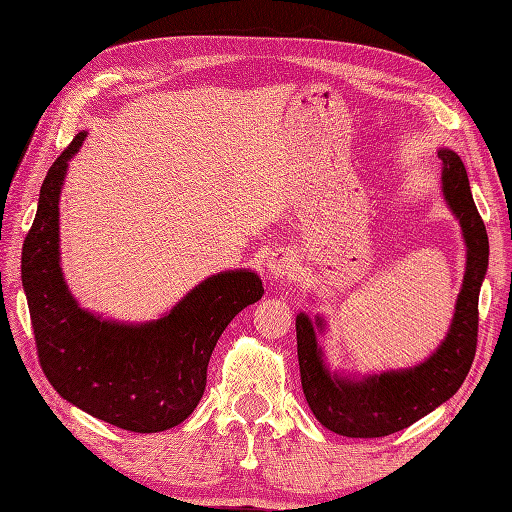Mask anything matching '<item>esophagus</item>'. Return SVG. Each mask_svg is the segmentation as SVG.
<instances>
[{
	"instance_id": "esophagus-1",
	"label": "esophagus",
	"mask_w": 512,
	"mask_h": 512,
	"mask_svg": "<svg viewBox=\"0 0 512 512\" xmlns=\"http://www.w3.org/2000/svg\"><path fill=\"white\" fill-rule=\"evenodd\" d=\"M266 268H268V274L272 279H283L290 274V261H287L285 253H272Z\"/></svg>"
}]
</instances>
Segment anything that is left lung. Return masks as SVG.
Masks as SVG:
<instances>
[{"label": "left lung", "mask_w": 512, "mask_h": 512, "mask_svg": "<svg viewBox=\"0 0 512 512\" xmlns=\"http://www.w3.org/2000/svg\"><path fill=\"white\" fill-rule=\"evenodd\" d=\"M439 157L445 201L461 222L467 242V270L450 333L435 355L417 368L368 376L355 383L329 374L311 320L305 313L296 318L300 383L309 409L322 426L342 437H387L411 426L454 396L476 357L478 296L489 266V238L461 157L450 149H441ZM318 326H322L320 320Z\"/></svg>", "instance_id": "8db88e82"}]
</instances>
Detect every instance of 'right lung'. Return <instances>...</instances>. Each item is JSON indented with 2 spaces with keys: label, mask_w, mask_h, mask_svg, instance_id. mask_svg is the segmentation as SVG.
Instances as JSON below:
<instances>
[{
  "label": "right lung",
  "mask_w": 512,
  "mask_h": 512,
  "mask_svg": "<svg viewBox=\"0 0 512 512\" xmlns=\"http://www.w3.org/2000/svg\"><path fill=\"white\" fill-rule=\"evenodd\" d=\"M77 134L51 164L36 218L25 235L21 281L28 296L38 361L64 400L131 432H162L199 404L218 337L264 296L255 272L209 277L157 322L125 326L77 307L58 264V199Z\"/></svg>",
  "instance_id": "obj_1"
}]
</instances>
